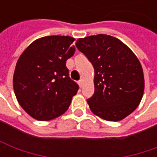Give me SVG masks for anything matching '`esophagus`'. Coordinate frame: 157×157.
Instances as JSON below:
<instances>
[{
  "instance_id": "esophagus-1",
  "label": "esophagus",
  "mask_w": 157,
  "mask_h": 157,
  "mask_svg": "<svg viewBox=\"0 0 157 157\" xmlns=\"http://www.w3.org/2000/svg\"><path fill=\"white\" fill-rule=\"evenodd\" d=\"M83 84H84V81H83V79H80V80L78 81V86H79L80 87H82V86H83Z\"/></svg>"
}]
</instances>
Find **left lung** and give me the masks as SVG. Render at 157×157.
Returning <instances> with one entry per match:
<instances>
[{"label":"left lung","mask_w":157,"mask_h":157,"mask_svg":"<svg viewBox=\"0 0 157 157\" xmlns=\"http://www.w3.org/2000/svg\"><path fill=\"white\" fill-rule=\"evenodd\" d=\"M76 47L94 68V94L87 100L91 111L108 121L123 120L139 105L144 92L142 64L121 40L99 34L78 38Z\"/></svg>","instance_id":"1"}]
</instances>
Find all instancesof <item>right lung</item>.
Masks as SVG:
<instances>
[{
	"label": "right lung",
	"mask_w": 157,
	"mask_h": 157,
	"mask_svg": "<svg viewBox=\"0 0 157 157\" xmlns=\"http://www.w3.org/2000/svg\"><path fill=\"white\" fill-rule=\"evenodd\" d=\"M74 38L49 36L36 39L15 65L13 86L18 103L38 121H51L69 107L78 86L69 77L66 60L73 56Z\"/></svg>",
	"instance_id": "obj_1"
}]
</instances>
